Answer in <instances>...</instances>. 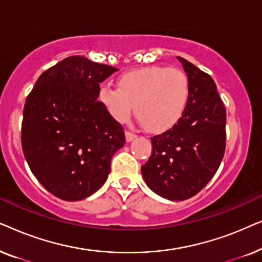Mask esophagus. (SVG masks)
<instances>
[{"mask_svg": "<svg viewBox=\"0 0 262 262\" xmlns=\"http://www.w3.org/2000/svg\"><path fill=\"white\" fill-rule=\"evenodd\" d=\"M125 137H126V141L130 142L132 139L136 138V134L134 132H130V131H125Z\"/></svg>", "mask_w": 262, "mask_h": 262, "instance_id": "obj_1", "label": "esophagus"}]
</instances>
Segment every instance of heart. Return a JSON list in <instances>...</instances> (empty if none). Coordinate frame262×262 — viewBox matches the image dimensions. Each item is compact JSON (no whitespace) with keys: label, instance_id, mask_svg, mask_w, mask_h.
<instances>
[{"label":"heart","instance_id":"heart-1","mask_svg":"<svg viewBox=\"0 0 262 262\" xmlns=\"http://www.w3.org/2000/svg\"><path fill=\"white\" fill-rule=\"evenodd\" d=\"M189 98L185 73L166 67L128 71L118 80V88L102 85L100 100L114 119L124 123L135 114L149 131H164L180 119Z\"/></svg>","mask_w":262,"mask_h":262}]
</instances>
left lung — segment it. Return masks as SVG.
<instances>
[{
	"instance_id": "left-lung-1",
	"label": "left lung",
	"mask_w": 262,
	"mask_h": 262,
	"mask_svg": "<svg viewBox=\"0 0 262 262\" xmlns=\"http://www.w3.org/2000/svg\"><path fill=\"white\" fill-rule=\"evenodd\" d=\"M189 98L180 119L151 137V156L142 166L149 188L169 200L195 195L216 174L225 151V113L212 77L182 57Z\"/></svg>"
}]
</instances>
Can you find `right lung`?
Segmentation results:
<instances>
[{"label":"right lung","mask_w":262,"mask_h":262,"mask_svg":"<svg viewBox=\"0 0 262 262\" xmlns=\"http://www.w3.org/2000/svg\"><path fill=\"white\" fill-rule=\"evenodd\" d=\"M118 69L82 56L45 70L26 98L21 145L37 180L57 198L76 202L105 184L124 128L100 102V83Z\"/></svg>","instance_id":"right-lung-1"}]
</instances>
